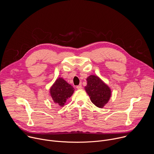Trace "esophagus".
I'll return each mask as SVG.
<instances>
[{"label": "esophagus", "mask_w": 154, "mask_h": 154, "mask_svg": "<svg viewBox=\"0 0 154 154\" xmlns=\"http://www.w3.org/2000/svg\"><path fill=\"white\" fill-rule=\"evenodd\" d=\"M77 89H82V85H78V86H77Z\"/></svg>", "instance_id": "obj_1"}]
</instances>
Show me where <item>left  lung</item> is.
I'll return each mask as SVG.
<instances>
[{"label":"left lung","instance_id":"8db88e82","mask_svg":"<svg viewBox=\"0 0 154 154\" xmlns=\"http://www.w3.org/2000/svg\"><path fill=\"white\" fill-rule=\"evenodd\" d=\"M85 91L92 103L98 108H103L111 95L110 88L97 76L91 75L87 79Z\"/></svg>","mask_w":154,"mask_h":154}]
</instances>
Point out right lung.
<instances>
[{
	"label": "right lung",
	"mask_w": 154,
	"mask_h": 154,
	"mask_svg": "<svg viewBox=\"0 0 154 154\" xmlns=\"http://www.w3.org/2000/svg\"><path fill=\"white\" fill-rule=\"evenodd\" d=\"M74 88L62 78L56 80L50 89V94L55 103L60 106L65 105L66 100L74 93Z\"/></svg>",
	"instance_id": "1"
}]
</instances>
